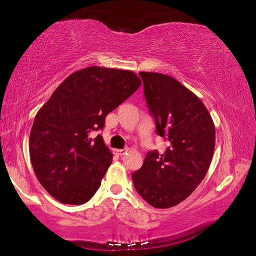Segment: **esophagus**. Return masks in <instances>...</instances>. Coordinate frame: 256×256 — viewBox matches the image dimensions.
Returning <instances> with one entry per match:
<instances>
[{"label":"esophagus","mask_w":256,"mask_h":256,"mask_svg":"<svg viewBox=\"0 0 256 256\" xmlns=\"http://www.w3.org/2000/svg\"><path fill=\"white\" fill-rule=\"evenodd\" d=\"M126 150L128 149H114V150H112V154H116V156H122Z\"/></svg>","instance_id":"esophagus-1"}]
</instances>
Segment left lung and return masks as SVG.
<instances>
[{
	"mask_svg": "<svg viewBox=\"0 0 256 256\" xmlns=\"http://www.w3.org/2000/svg\"><path fill=\"white\" fill-rule=\"evenodd\" d=\"M156 131L167 149L146 154L132 174L134 188L154 208L167 209L188 198L209 170L216 128L209 112L180 81L162 73L140 72Z\"/></svg>",
	"mask_w": 256,
	"mask_h": 256,
	"instance_id": "left-lung-1",
	"label": "left lung"
}]
</instances>
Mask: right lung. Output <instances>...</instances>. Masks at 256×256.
<instances>
[{
	"instance_id": "obj_1",
	"label": "right lung",
	"mask_w": 256,
	"mask_h": 256,
	"mask_svg": "<svg viewBox=\"0 0 256 256\" xmlns=\"http://www.w3.org/2000/svg\"><path fill=\"white\" fill-rule=\"evenodd\" d=\"M141 86L136 73L89 66L68 76L34 118L29 138L37 180L64 204H84L94 196L112 154L102 136L106 116Z\"/></svg>"
}]
</instances>
